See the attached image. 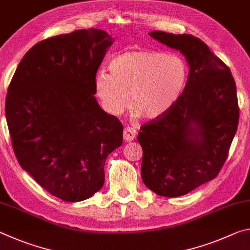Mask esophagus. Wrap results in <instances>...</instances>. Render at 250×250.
<instances>
[{
    "label": "esophagus",
    "mask_w": 250,
    "mask_h": 250,
    "mask_svg": "<svg viewBox=\"0 0 250 250\" xmlns=\"http://www.w3.org/2000/svg\"><path fill=\"white\" fill-rule=\"evenodd\" d=\"M137 137V131H135L133 128H130V126H126L124 131V139L125 141L130 142L132 141Z\"/></svg>",
    "instance_id": "obj_1"
}]
</instances>
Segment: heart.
Returning a JSON list of instances; mask_svg holds the SVG:
<instances>
[{"label":"heart","instance_id":"1","mask_svg":"<svg viewBox=\"0 0 250 250\" xmlns=\"http://www.w3.org/2000/svg\"><path fill=\"white\" fill-rule=\"evenodd\" d=\"M110 74L99 71L96 95L105 111L119 115L129 103L135 115L152 120L174 105L186 86L188 66L175 55L126 52L111 59Z\"/></svg>","mask_w":250,"mask_h":250}]
</instances>
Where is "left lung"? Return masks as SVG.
<instances>
[{"mask_svg": "<svg viewBox=\"0 0 250 250\" xmlns=\"http://www.w3.org/2000/svg\"><path fill=\"white\" fill-rule=\"evenodd\" d=\"M149 35L180 50L189 66L177 103L138 133L143 183L158 195L177 197L215 179L225 163L238 126L236 83L230 69L197 37Z\"/></svg>", "mask_w": 250, "mask_h": 250, "instance_id": "8db88e82", "label": "left lung"}]
</instances>
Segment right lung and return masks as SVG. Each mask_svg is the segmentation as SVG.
<instances>
[{
    "instance_id": "obj_1",
    "label": "right lung",
    "mask_w": 250,
    "mask_h": 250,
    "mask_svg": "<svg viewBox=\"0 0 250 250\" xmlns=\"http://www.w3.org/2000/svg\"><path fill=\"white\" fill-rule=\"evenodd\" d=\"M113 39L78 29L33 46L7 89L5 117L19 163L65 202L103 188L104 162L122 145L124 126L100 108L95 78Z\"/></svg>"
}]
</instances>
